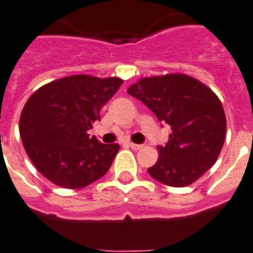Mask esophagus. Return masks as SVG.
<instances>
[{"instance_id":"esophagus-1","label":"esophagus","mask_w":253,"mask_h":253,"mask_svg":"<svg viewBox=\"0 0 253 253\" xmlns=\"http://www.w3.org/2000/svg\"><path fill=\"white\" fill-rule=\"evenodd\" d=\"M129 147L132 150H140L142 147H143V146H142V144H136V143H132V142H130Z\"/></svg>"}]
</instances>
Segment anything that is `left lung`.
<instances>
[{"mask_svg":"<svg viewBox=\"0 0 253 253\" xmlns=\"http://www.w3.org/2000/svg\"><path fill=\"white\" fill-rule=\"evenodd\" d=\"M128 93L149 107L172 133L158 146L150 176L172 187H184L215 164L226 137V116L219 97L186 74L146 77L130 85Z\"/></svg>","mask_w":253,"mask_h":253,"instance_id":"obj_1","label":"left lung"}]
</instances>
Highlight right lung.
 <instances>
[{
    "label": "right lung",
    "instance_id": "right-lung-1",
    "mask_svg": "<svg viewBox=\"0 0 253 253\" xmlns=\"http://www.w3.org/2000/svg\"><path fill=\"white\" fill-rule=\"evenodd\" d=\"M121 84L118 77L78 74L46 84L29 97L19 132L42 176L64 189H83L106 175L120 146L100 143L88 130Z\"/></svg>",
    "mask_w": 253,
    "mask_h": 253
}]
</instances>
